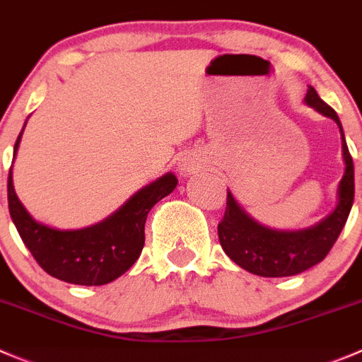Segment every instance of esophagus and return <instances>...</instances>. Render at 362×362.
<instances>
[{
  "label": "esophagus",
  "instance_id": "34e87169",
  "mask_svg": "<svg viewBox=\"0 0 362 362\" xmlns=\"http://www.w3.org/2000/svg\"><path fill=\"white\" fill-rule=\"evenodd\" d=\"M180 170L184 171V173H191V171H194L196 170V163L192 159H182V163H180Z\"/></svg>",
  "mask_w": 362,
  "mask_h": 362
}]
</instances>
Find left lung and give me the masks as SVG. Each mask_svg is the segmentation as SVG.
Returning <instances> with one entry per match:
<instances>
[{
	"label": "left lung",
	"instance_id": "left-lung-1",
	"mask_svg": "<svg viewBox=\"0 0 362 362\" xmlns=\"http://www.w3.org/2000/svg\"><path fill=\"white\" fill-rule=\"evenodd\" d=\"M304 100L318 113L332 118L341 132L345 175L338 187L339 202L334 212L317 226L300 231H278L252 221L228 191L224 217L217 224L221 247L237 265L263 278L296 276L320 263L338 240L354 203V163L343 134L341 122L336 111L318 97L313 86H308Z\"/></svg>",
	"mask_w": 362,
	"mask_h": 362
}]
</instances>
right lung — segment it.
Here are the masks:
<instances>
[{
	"label": "right lung",
	"mask_w": 362,
	"mask_h": 362,
	"mask_svg": "<svg viewBox=\"0 0 362 362\" xmlns=\"http://www.w3.org/2000/svg\"><path fill=\"white\" fill-rule=\"evenodd\" d=\"M19 134L13 157L21 141ZM175 175L166 173L136 192L118 212L83 230H54L37 223L13 191L8 173V210L21 238L49 276L72 285L99 286L127 272L145 245V221L152 206L177 187Z\"/></svg>",
	"instance_id": "right-lung-1"
}]
</instances>
